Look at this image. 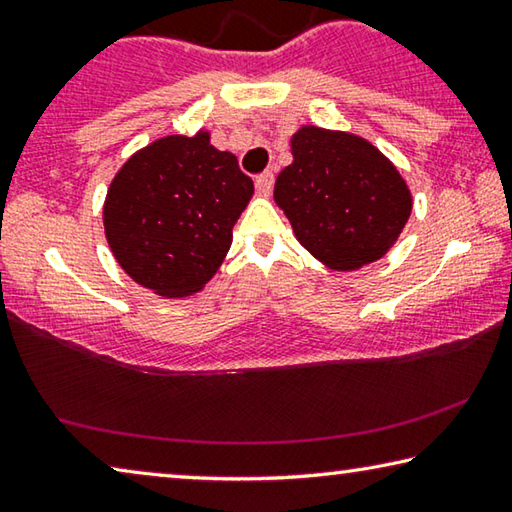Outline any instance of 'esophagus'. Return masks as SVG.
<instances>
[{"label":"esophagus","instance_id":"1","mask_svg":"<svg viewBox=\"0 0 512 512\" xmlns=\"http://www.w3.org/2000/svg\"><path fill=\"white\" fill-rule=\"evenodd\" d=\"M273 183H275V173L273 171H264V173H259V176L255 178V185H257V189L262 194H271Z\"/></svg>","mask_w":512,"mask_h":512}]
</instances>
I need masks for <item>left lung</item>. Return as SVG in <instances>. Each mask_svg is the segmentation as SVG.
Instances as JSON below:
<instances>
[{"label":"left lung","instance_id":"left-lung-1","mask_svg":"<svg viewBox=\"0 0 512 512\" xmlns=\"http://www.w3.org/2000/svg\"><path fill=\"white\" fill-rule=\"evenodd\" d=\"M291 153L273 196L311 255L352 271L395 244L409 221L411 194L375 146L307 126L293 135Z\"/></svg>","mask_w":512,"mask_h":512}]
</instances>
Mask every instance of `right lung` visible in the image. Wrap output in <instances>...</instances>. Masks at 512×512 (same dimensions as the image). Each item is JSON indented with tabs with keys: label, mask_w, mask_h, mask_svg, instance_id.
<instances>
[{
	"label": "right lung",
	"mask_w": 512,
	"mask_h": 512,
	"mask_svg": "<svg viewBox=\"0 0 512 512\" xmlns=\"http://www.w3.org/2000/svg\"><path fill=\"white\" fill-rule=\"evenodd\" d=\"M253 180L210 135H169L112 180L103 225L119 266L160 296L196 293L219 271Z\"/></svg>",
	"instance_id": "obj_1"
}]
</instances>
